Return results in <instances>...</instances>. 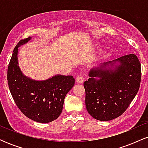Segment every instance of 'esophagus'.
<instances>
[{"instance_id": "esophagus-1", "label": "esophagus", "mask_w": 148, "mask_h": 148, "mask_svg": "<svg viewBox=\"0 0 148 148\" xmlns=\"http://www.w3.org/2000/svg\"><path fill=\"white\" fill-rule=\"evenodd\" d=\"M84 80V78L82 75H79L77 76V77H76V82L79 83V84H81V83H83Z\"/></svg>"}]
</instances>
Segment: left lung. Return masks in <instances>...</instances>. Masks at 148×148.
Wrapping results in <instances>:
<instances>
[{
	"label": "left lung",
	"instance_id": "left-lung-1",
	"mask_svg": "<svg viewBox=\"0 0 148 148\" xmlns=\"http://www.w3.org/2000/svg\"><path fill=\"white\" fill-rule=\"evenodd\" d=\"M88 76L84 84L86 109L96 120L108 121L123 114L136 95L140 63L136 56L129 54L94 67Z\"/></svg>",
	"mask_w": 148,
	"mask_h": 148
}]
</instances>
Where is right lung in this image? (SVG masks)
Here are the masks:
<instances>
[{
    "label": "right lung",
    "instance_id": "right-lung-1",
    "mask_svg": "<svg viewBox=\"0 0 148 148\" xmlns=\"http://www.w3.org/2000/svg\"><path fill=\"white\" fill-rule=\"evenodd\" d=\"M32 37L21 40L13 51L8 69V82L15 103L22 113L37 123H48L60 116L64 99L75 83L72 76L60 74L44 81L25 76L18 62V48Z\"/></svg>",
    "mask_w": 148,
    "mask_h": 148
}]
</instances>
